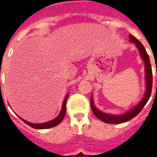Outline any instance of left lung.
Returning <instances> with one entry per match:
<instances>
[{
  "instance_id": "8db88e82",
  "label": "left lung",
  "mask_w": 157,
  "mask_h": 157,
  "mask_svg": "<svg viewBox=\"0 0 157 157\" xmlns=\"http://www.w3.org/2000/svg\"><path fill=\"white\" fill-rule=\"evenodd\" d=\"M129 41L134 43L136 47L138 48L140 56H141L143 61L145 62V93L144 95V98L141 99V101L139 102L138 104L135 106L133 109H129L128 112H126L124 114L121 115H113V114H109V113H105L100 111L96 108L93 103V98L92 96L91 97V108L92 109V112L94 113L96 117L102 120L104 123H108V124H121L124 122L128 121L133 118H135V116L139 114L140 111H141L143 108L145 107L146 102H148L149 98L151 97L152 90V70H151V65L150 62V59H149V55L145 51L144 46L139 41L138 39L135 38L133 35H129ZM157 74V70H156ZM157 86V84H156Z\"/></svg>"
}]
</instances>
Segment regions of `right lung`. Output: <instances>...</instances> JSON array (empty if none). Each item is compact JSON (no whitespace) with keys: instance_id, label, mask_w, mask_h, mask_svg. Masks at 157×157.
<instances>
[{"instance_id":"1","label":"right lung","mask_w":157,"mask_h":157,"mask_svg":"<svg viewBox=\"0 0 157 157\" xmlns=\"http://www.w3.org/2000/svg\"><path fill=\"white\" fill-rule=\"evenodd\" d=\"M68 96L69 94H67V95L65 96V100H64V102H63V105H62L61 111L59 113V114L55 118L50 120V121L46 122V123H42V124H33V123H30V122L29 121H26L25 119H22L21 117H19V118H21L25 124H27L29 125V126H31V127L33 128L44 129V128H52V127H54V126H56V125H58L63 120V118H64V117H65V112H66V102H67Z\"/></svg>"}]
</instances>
